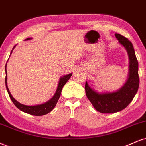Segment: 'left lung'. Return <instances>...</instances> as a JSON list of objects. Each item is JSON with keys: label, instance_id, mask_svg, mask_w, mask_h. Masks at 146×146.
<instances>
[{"label": "left lung", "instance_id": "obj_1", "mask_svg": "<svg viewBox=\"0 0 146 146\" xmlns=\"http://www.w3.org/2000/svg\"><path fill=\"white\" fill-rule=\"evenodd\" d=\"M119 43L127 52L129 59V76L126 83L115 92H96L86 82L85 90L88 99L96 111L102 113H113L126 108L132 101L139 85L138 74V61L134 47L128 38L120 34H115Z\"/></svg>", "mask_w": 146, "mask_h": 146}]
</instances>
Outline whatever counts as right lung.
<instances>
[{
    "mask_svg": "<svg viewBox=\"0 0 146 146\" xmlns=\"http://www.w3.org/2000/svg\"><path fill=\"white\" fill-rule=\"evenodd\" d=\"M31 38H26V41L31 39ZM11 53H12V51L11 54ZM6 67H7V64H6V66H5V73H6V77H5V85H6L7 90L10 99H11V101L14 103V105H15V106L19 109V110H21V111L23 112H25L26 113L31 114V115H36V116H40V115H45V114L50 113L51 111L53 110V109L55 108V106L56 105V103H57L58 101L60 96L61 92H62V89L63 86L65 85V84L67 82V81L69 80L70 78H71L72 75V73H69V74L61 77L59 80L57 89H56V92H55V94H54V95L53 96V97H52V99L49 100V101H47V102H45L44 103H42V104L33 105V106H31V105H23L22 103H19L18 101H16V100L12 96L11 92H10V91L9 90L8 86H7V74Z\"/></svg>",
    "mask_w": 146,
    "mask_h": 146,
    "instance_id": "add662e5",
    "label": "right lung"
}]
</instances>
